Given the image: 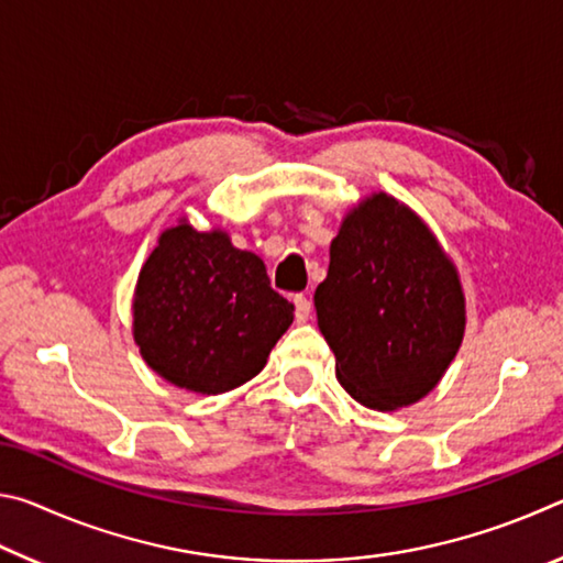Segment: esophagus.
Returning a JSON list of instances; mask_svg holds the SVG:
<instances>
[{"label": "esophagus", "instance_id": "34e87169", "mask_svg": "<svg viewBox=\"0 0 563 563\" xmlns=\"http://www.w3.org/2000/svg\"><path fill=\"white\" fill-rule=\"evenodd\" d=\"M295 320L298 322H305L310 318V310H312V305H310V300L305 298V295H295Z\"/></svg>", "mask_w": 563, "mask_h": 563}]
</instances>
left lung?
Returning <instances> with one entry per match:
<instances>
[{
    "label": "left lung",
    "instance_id": "8db88e82",
    "mask_svg": "<svg viewBox=\"0 0 563 563\" xmlns=\"http://www.w3.org/2000/svg\"><path fill=\"white\" fill-rule=\"evenodd\" d=\"M316 310L338 383L379 412L432 393L466 325L454 263L422 218L383 190L352 208L332 238Z\"/></svg>",
    "mask_w": 563,
    "mask_h": 563
}]
</instances>
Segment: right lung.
Returning <instances> with one entry per match:
<instances>
[{"label": "right lung", "mask_w": 563, "mask_h": 563, "mask_svg": "<svg viewBox=\"0 0 563 563\" xmlns=\"http://www.w3.org/2000/svg\"><path fill=\"white\" fill-rule=\"evenodd\" d=\"M292 310L258 255L180 218L139 273L133 340L166 383L221 395L261 373Z\"/></svg>", "instance_id": "1"}]
</instances>
